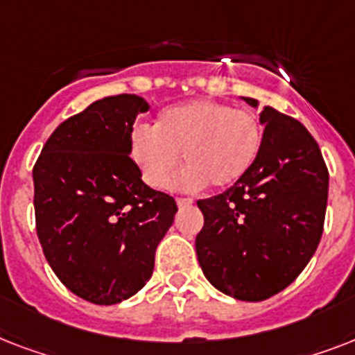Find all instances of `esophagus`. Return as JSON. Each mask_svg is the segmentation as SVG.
Segmentation results:
<instances>
[{"label": "esophagus", "instance_id": "34e87169", "mask_svg": "<svg viewBox=\"0 0 355 355\" xmlns=\"http://www.w3.org/2000/svg\"><path fill=\"white\" fill-rule=\"evenodd\" d=\"M193 205V200L191 199H184V197H178L177 199V206L178 208H186V206Z\"/></svg>", "mask_w": 355, "mask_h": 355}]
</instances>
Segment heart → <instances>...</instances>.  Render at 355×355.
<instances>
[{"label":"heart","mask_w":355,"mask_h":355,"mask_svg":"<svg viewBox=\"0 0 355 355\" xmlns=\"http://www.w3.org/2000/svg\"><path fill=\"white\" fill-rule=\"evenodd\" d=\"M263 141L258 116L208 99L175 105L158 116L153 128H136L130 155L145 182L167 188L180 167L184 189L228 188L241 180L254 166Z\"/></svg>","instance_id":"1"}]
</instances>
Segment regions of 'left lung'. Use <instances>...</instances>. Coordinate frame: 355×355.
Instances as JSON below:
<instances>
[{
	"label": "left lung",
	"instance_id": "left-lung-1",
	"mask_svg": "<svg viewBox=\"0 0 355 355\" xmlns=\"http://www.w3.org/2000/svg\"><path fill=\"white\" fill-rule=\"evenodd\" d=\"M250 107L259 103L241 97ZM254 166L225 193L197 206L205 227L195 248L211 286L259 302L295 282L319 247L328 205V169L319 145L297 119L265 107Z\"/></svg>",
	"mask_w": 355,
	"mask_h": 355
}]
</instances>
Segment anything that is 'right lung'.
I'll list each match as a JSON object with an SVG mask.
<instances>
[{
  "instance_id": "1",
  "label": "right lung",
  "mask_w": 355,
  "mask_h": 355,
  "mask_svg": "<svg viewBox=\"0 0 355 355\" xmlns=\"http://www.w3.org/2000/svg\"><path fill=\"white\" fill-rule=\"evenodd\" d=\"M147 110L134 94L92 103L55 128L33 169L47 263L69 291L99 306L123 302L149 282L178 210L130 158L132 125Z\"/></svg>"
}]
</instances>
